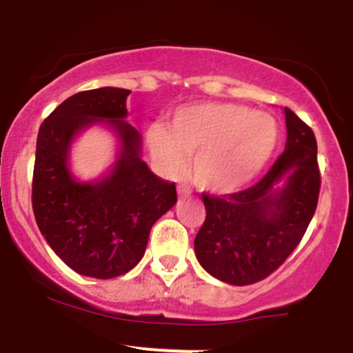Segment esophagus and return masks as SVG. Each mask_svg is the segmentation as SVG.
Returning a JSON list of instances; mask_svg holds the SVG:
<instances>
[{
  "mask_svg": "<svg viewBox=\"0 0 353 353\" xmlns=\"http://www.w3.org/2000/svg\"><path fill=\"white\" fill-rule=\"evenodd\" d=\"M177 192L181 194V196H189L190 194V189L188 188V185H184V184H181L179 188H177Z\"/></svg>",
  "mask_w": 353,
  "mask_h": 353,
  "instance_id": "1",
  "label": "esophagus"
}]
</instances>
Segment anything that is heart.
Returning a JSON list of instances; mask_svg holds the SVG:
<instances>
[{"label": "heart", "instance_id": "1", "mask_svg": "<svg viewBox=\"0 0 353 353\" xmlns=\"http://www.w3.org/2000/svg\"><path fill=\"white\" fill-rule=\"evenodd\" d=\"M148 148L165 176L177 177L192 157L190 176L201 189L236 192L264 169L279 139L272 116L230 103L182 106L148 129Z\"/></svg>", "mask_w": 353, "mask_h": 353}]
</instances>
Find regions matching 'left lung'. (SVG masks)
I'll return each instance as SVG.
<instances>
[{"label":"left lung","mask_w":353,"mask_h":353,"mask_svg":"<svg viewBox=\"0 0 353 353\" xmlns=\"http://www.w3.org/2000/svg\"><path fill=\"white\" fill-rule=\"evenodd\" d=\"M283 112L285 149L269 172L239 192L202 194L205 221L194 239L197 261L212 277L232 285L255 283L277 270L317 209V141L301 117L289 108Z\"/></svg>","instance_id":"8db88e82"}]
</instances>
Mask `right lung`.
I'll return each mask as SVG.
<instances>
[{"mask_svg":"<svg viewBox=\"0 0 353 353\" xmlns=\"http://www.w3.org/2000/svg\"><path fill=\"white\" fill-rule=\"evenodd\" d=\"M129 89L81 91L43 121L36 141L33 212L61 261L94 279L119 277L143 259L154 222L177 202L176 184L157 177L141 159V136L128 116ZM108 122L120 137L117 164L106 178L79 183L67 168L74 136Z\"/></svg>","mask_w":353,"mask_h":353,"instance_id":"1","label":"right lung"}]
</instances>
